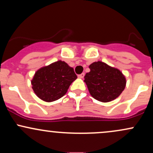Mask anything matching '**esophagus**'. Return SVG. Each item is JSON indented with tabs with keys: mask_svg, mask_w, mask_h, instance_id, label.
Instances as JSON below:
<instances>
[{
	"mask_svg": "<svg viewBox=\"0 0 153 153\" xmlns=\"http://www.w3.org/2000/svg\"><path fill=\"white\" fill-rule=\"evenodd\" d=\"M84 76H85V73H81V74L78 75V78H83Z\"/></svg>",
	"mask_w": 153,
	"mask_h": 153,
	"instance_id": "obj_1",
	"label": "esophagus"
}]
</instances>
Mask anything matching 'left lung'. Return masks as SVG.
I'll list each match as a JSON object with an SVG mask.
<instances>
[{
    "label": "left lung",
    "instance_id": "left-lung-1",
    "mask_svg": "<svg viewBox=\"0 0 153 153\" xmlns=\"http://www.w3.org/2000/svg\"><path fill=\"white\" fill-rule=\"evenodd\" d=\"M89 68L84 81L95 99L109 102L119 97L125 88L126 78L119 70L101 61L93 62Z\"/></svg>",
    "mask_w": 153,
    "mask_h": 153
}]
</instances>
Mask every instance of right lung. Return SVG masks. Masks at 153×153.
Listing matches in <instances>:
<instances>
[{"instance_id":"right-lung-1","label":"right lung","mask_w":153,"mask_h":153,"mask_svg":"<svg viewBox=\"0 0 153 153\" xmlns=\"http://www.w3.org/2000/svg\"><path fill=\"white\" fill-rule=\"evenodd\" d=\"M76 78L73 68L59 60L39 69L31 80V85L40 99L52 102L62 98Z\"/></svg>"}]
</instances>
